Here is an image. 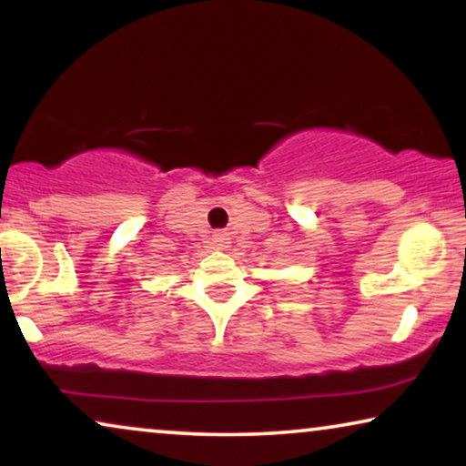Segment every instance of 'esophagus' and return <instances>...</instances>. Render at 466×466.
Wrapping results in <instances>:
<instances>
[{"label":"esophagus","instance_id":"1","mask_svg":"<svg viewBox=\"0 0 466 466\" xmlns=\"http://www.w3.org/2000/svg\"><path fill=\"white\" fill-rule=\"evenodd\" d=\"M214 248H218V250H227L228 244H231V238H228L227 233H214Z\"/></svg>","mask_w":466,"mask_h":466}]
</instances>
